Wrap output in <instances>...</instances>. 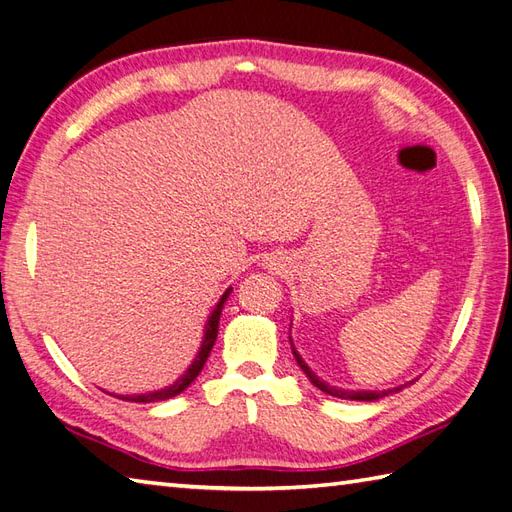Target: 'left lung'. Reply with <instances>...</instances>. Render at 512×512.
Returning a JSON list of instances; mask_svg holds the SVG:
<instances>
[{"label": "left lung", "instance_id": "left-lung-1", "mask_svg": "<svg viewBox=\"0 0 512 512\" xmlns=\"http://www.w3.org/2000/svg\"><path fill=\"white\" fill-rule=\"evenodd\" d=\"M290 344H292V338H290ZM292 353H294L296 362H299L301 371H303L307 377H310V382H312L318 390L327 392V395H331V397H338V399H351V401H375V399L388 397L390 392H399V390L403 388V386H397V388H392V390H342V388H336V386H329V384H325V382H320V379L312 373V368L303 362V358H301L299 353H296V349H294V347H292Z\"/></svg>", "mask_w": 512, "mask_h": 512}]
</instances>
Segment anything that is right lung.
<instances>
[{"instance_id":"1","label":"right lung","mask_w":512,"mask_h":512,"mask_svg":"<svg viewBox=\"0 0 512 512\" xmlns=\"http://www.w3.org/2000/svg\"><path fill=\"white\" fill-rule=\"evenodd\" d=\"M231 294V288L222 294V299L218 301L216 310L211 312L209 320H207V327H205V338H202V344H200V351L196 355V360L192 362V366L187 368L185 375H181L176 379V382L172 386H165L161 390H154V392H146V395H120V399L124 401H135V403H150V401H163V399H170V397H176L181 395V392L194 382V379L198 377V373L202 371V366H205L209 353H211V347L213 342H216L218 338V323H220V314H222V307H224V301L229 299ZM117 397V395H115Z\"/></svg>"}]
</instances>
